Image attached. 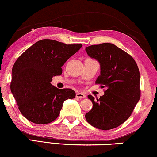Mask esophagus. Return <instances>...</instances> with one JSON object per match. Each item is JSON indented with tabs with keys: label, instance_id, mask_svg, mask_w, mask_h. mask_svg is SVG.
<instances>
[{
	"label": "esophagus",
	"instance_id": "1",
	"mask_svg": "<svg viewBox=\"0 0 157 157\" xmlns=\"http://www.w3.org/2000/svg\"><path fill=\"white\" fill-rule=\"evenodd\" d=\"M76 98H83L86 97V95L83 93H76Z\"/></svg>",
	"mask_w": 157,
	"mask_h": 157
}]
</instances>
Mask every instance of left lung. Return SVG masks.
Wrapping results in <instances>:
<instances>
[{
	"label": "left lung",
	"mask_w": 157,
	"mask_h": 157,
	"mask_svg": "<svg viewBox=\"0 0 157 157\" xmlns=\"http://www.w3.org/2000/svg\"><path fill=\"white\" fill-rule=\"evenodd\" d=\"M86 51L100 63L96 84L106 88L99 99L88 96L93 108L86 113V119L98 129H112L128 119L140 99L138 66L132 56L109 43L88 46Z\"/></svg>",
	"instance_id": "obj_1"
}]
</instances>
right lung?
<instances>
[{
    "instance_id": "obj_1",
    "label": "right lung",
    "mask_w": 157,
    "mask_h": 157,
    "mask_svg": "<svg viewBox=\"0 0 157 157\" xmlns=\"http://www.w3.org/2000/svg\"><path fill=\"white\" fill-rule=\"evenodd\" d=\"M82 44H66L44 39L25 51L12 69L10 90L23 117L37 124L57 119L63 102L74 98L71 89L51 85L53 76L62 74V66L81 48Z\"/></svg>"
}]
</instances>
